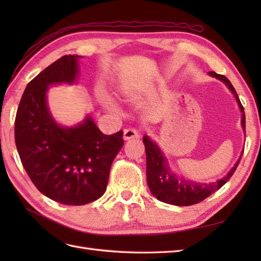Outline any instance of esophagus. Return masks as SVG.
Instances as JSON below:
<instances>
[{
  "instance_id": "obj_1",
  "label": "esophagus",
  "mask_w": 261,
  "mask_h": 261,
  "mask_svg": "<svg viewBox=\"0 0 261 261\" xmlns=\"http://www.w3.org/2000/svg\"><path fill=\"white\" fill-rule=\"evenodd\" d=\"M140 137V132L138 131L135 127H127L124 130L123 138L124 140H130V139H136V138Z\"/></svg>"
}]
</instances>
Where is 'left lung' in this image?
Wrapping results in <instances>:
<instances>
[{"instance_id": "1", "label": "left lung", "mask_w": 261, "mask_h": 261, "mask_svg": "<svg viewBox=\"0 0 261 261\" xmlns=\"http://www.w3.org/2000/svg\"><path fill=\"white\" fill-rule=\"evenodd\" d=\"M210 75L225 83V85L233 93L238 105H239L242 112L241 125L246 132L245 110H243V107L234 87L232 86L231 82L223 75L216 74L215 71H210ZM142 141L145 143L146 148L147 182L149 190H150L152 195L159 199V201L171 205H177V206H190V205L197 204L202 202L203 199L208 197L211 194L220 190L231 178V176L234 174L242 157L241 154L240 159L238 160L237 164L222 179L215 182H210V184H202V182L187 180L185 178H181V177L179 178L178 176H176L170 170L167 160L164 157V154L157 146V143L150 140V138L148 136L143 137Z\"/></svg>"}]
</instances>
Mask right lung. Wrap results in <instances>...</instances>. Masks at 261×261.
Segmentation results:
<instances>
[{"label": "right lung", "instance_id": "1", "mask_svg": "<svg viewBox=\"0 0 261 261\" xmlns=\"http://www.w3.org/2000/svg\"><path fill=\"white\" fill-rule=\"evenodd\" d=\"M77 55H65L27 85L14 122L22 166L43 195L65 205H85L107 190L111 165L123 147V131L104 135L91 116L64 127L49 112L48 86L73 84L79 74Z\"/></svg>", "mask_w": 261, "mask_h": 261}]
</instances>
